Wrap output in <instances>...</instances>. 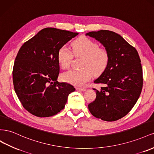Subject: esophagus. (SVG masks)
I'll return each instance as SVG.
<instances>
[{"instance_id":"1","label":"esophagus","mask_w":154,"mask_h":154,"mask_svg":"<svg viewBox=\"0 0 154 154\" xmlns=\"http://www.w3.org/2000/svg\"><path fill=\"white\" fill-rule=\"evenodd\" d=\"M76 90L78 91H85L86 90V89L84 88H76Z\"/></svg>"}]
</instances>
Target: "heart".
<instances>
[{
    "label": "heart",
    "mask_w": 154,
    "mask_h": 154,
    "mask_svg": "<svg viewBox=\"0 0 154 154\" xmlns=\"http://www.w3.org/2000/svg\"><path fill=\"white\" fill-rule=\"evenodd\" d=\"M75 55L84 57L80 69H72L61 75L63 81L74 86L84 85L95 75L102 74L107 68L109 57L104 48H100L97 43L91 39L82 37L72 44ZM57 60L61 68L68 69L73 58L72 51L65 46H61L57 52Z\"/></svg>",
    "instance_id": "b5f03b06"
}]
</instances>
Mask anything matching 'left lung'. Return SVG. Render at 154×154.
Instances as JSON below:
<instances>
[{"label":"left lung","instance_id":"obj_1","mask_svg":"<svg viewBox=\"0 0 154 154\" xmlns=\"http://www.w3.org/2000/svg\"><path fill=\"white\" fill-rule=\"evenodd\" d=\"M86 35L95 38L108 52L106 70L95 83L103 84L96 99L88 104L94 117L115 121L127 115L139 97L143 88V69L137 51L120 35L109 30L90 32Z\"/></svg>","mask_w":154,"mask_h":154}]
</instances>
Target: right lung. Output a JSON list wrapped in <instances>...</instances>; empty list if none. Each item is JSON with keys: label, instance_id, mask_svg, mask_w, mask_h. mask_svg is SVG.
Listing matches in <instances>:
<instances>
[{"label": "right lung", "instance_id": "1", "mask_svg": "<svg viewBox=\"0 0 154 154\" xmlns=\"http://www.w3.org/2000/svg\"><path fill=\"white\" fill-rule=\"evenodd\" d=\"M79 33L54 28L41 29L24 43L13 69L15 91L23 107L39 117H51L64 109L69 94L75 90L57 81V52Z\"/></svg>", "mask_w": 154, "mask_h": 154}]
</instances>
